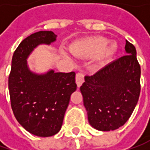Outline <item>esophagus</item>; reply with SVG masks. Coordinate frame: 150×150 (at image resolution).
Wrapping results in <instances>:
<instances>
[{"instance_id":"esophagus-1","label":"esophagus","mask_w":150,"mask_h":150,"mask_svg":"<svg viewBox=\"0 0 150 150\" xmlns=\"http://www.w3.org/2000/svg\"><path fill=\"white\" fill-rule=\"evenodd\" d=\"M84 82V74L83 72H78L76 74V83L77 85L79 88L80 86H82V84Z\"/></svg>"}]
</instances>
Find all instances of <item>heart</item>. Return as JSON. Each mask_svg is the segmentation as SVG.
Masks as SVG:
<instances>
[{
    "mask_svg": "<svg viewBox=\"0 0 150 150\" xmlns=\"http://www.w3.org/2000/svg\"><path fill=\"white\" fill-rule=\"evenodd\" d=\"M70 51L72 54L83 57L95 56L98 63L102 64L116 53L117 45L114 42H108L105 38L95 37L74 42L71 45Z\"/></svg>",
    "mask_w": 150,
    "mask_h": 150,
    "instance_id": "b5f03b06",
    "label": "heart"
}]
</instances>
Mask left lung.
Returning a JSON list of instances; mask_svg holds the SVG:
<instances>
[{
	"label": "left lung",
	"instance_id": "8db88e82",
	"mask_svg": "<svg viewBox=\"0 0 150 150\" xmlns=\"http://www.w3.org/2000/svg\"><path fill=\"white\" fill-rule=\"evenodd\" d=\"M126 54L93 75L80 90L89 124L101 131L115 130L130 118L140 94V65L134 46L126 40Z\"/></svg>",
	"mask_w": 150,
	"mask_h": 150
}]
</instances>
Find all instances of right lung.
Segmentation results:
<instances>
[{
	"label": "right lung",
	"mask_w": 150,
	"mask_h": 150,
	"mask_svg": "<svg viewBox=\"0 0 150 150\" xmlns=\"http://www.w3.org/2000/svg\"><path fill=\"white\" fill-rule=\"evenodd\" d=\"M57 38L52 31H40L25 38L14 52L8 78L11 106L16 120L29 133L49 137L61 129L71 94L77 89L74 72L37 75L29 71L26 58L38 45Z\"/></svg>",
	"instance_id": "add662e5"
}]
</instances>
